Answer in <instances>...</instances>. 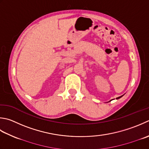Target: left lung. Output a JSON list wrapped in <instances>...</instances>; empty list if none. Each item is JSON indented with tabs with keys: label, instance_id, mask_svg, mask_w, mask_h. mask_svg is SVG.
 Segmentation results:
<instances>
[{
	"label": "left lung",
	"instance_id": "8db88e82",
	"mask_svg": "<svg viewBox=\"0 0 149 149\" xmlns=\"http://www.w3.org/2000/svg\"><path fill=\"white\" fill-rule=\"evenodd\" d=\"M122 96H123V95H121V96H120V97H117V100H118V99H119V98H121V97H122Z\"/></svg>",
	"mask_w": 149,
	"mask_h": 149
}]
</instances>
